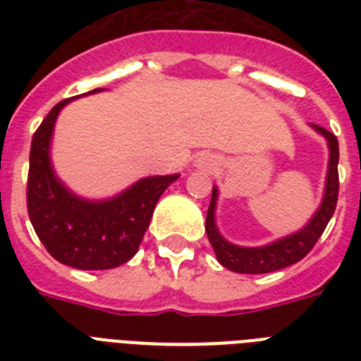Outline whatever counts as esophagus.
I'll return each mask as SVG.
<instances>
[{"instance_id": "34e87169", "label": "esophagus", "mask_w": 361, "mask_h": 361, "mask_svg": "<svg viewBox=\"0 0 361 361\" xmlns=\"http://www.w3.org/2000/svg\"><path fill=\"white\" fill-rule=\"evenodd\" d=\"M197 164L200 169H214L215 166V159L212 155H200L197 161Z\"/></svg>"}]
</instances>
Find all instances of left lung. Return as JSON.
<instances>
[{
	"label": "left lung",
	"mask_w": 361,
	"mask_h": 361,
	"mask_svg": "<svg viewBox=\"0 0 361 361\" xmlns=\"http://www.w3.org/2000/svg\"><path fill=\"white\" fill-rule=\"evenodd\" d=\"M320 135L326 136L328 146H330V164H328V178H326V192L324 200L320 204L319 212L314 217L303 226L302 231L286 236L279 241H274L264 247H238L232 245L225 238L221 236L215 226V200H217V189L212 191V202H209L208 215H206V234L214 247L217 260L225 268L236 271V274H269L277 271L286 266L300 262L305 255L314 247V243L322 236L326 226L330 223L331 215L336 212L337 197H339V142L337 136L330 130H326L320 125H313Z\"/></svg>",
	"instance_id": "1"
}]
</instances>
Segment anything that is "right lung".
I'll list each match as a JSON object with an SVG mask.
<instances>
[{
    "label": "right lung",
    "mask_w": 361,
    "mask_h": 361,
    "mask_svg": "<svg viewBox=\"0 0 361 361\" xmlns=\"http://www.w3.org/2000/svg\"><path fill=\"white\" fill-rule=\"evenodd\" d=\"M73 99L56 104L33 135L25 191L27 214L39 240L58 262L76 269H110L135 257L155 204L180 176L144 178L104 202L75 197L56 178L48 157L56 118Z\"/></svg>",
    "instance_id": "add662e5"
}]
</instances>
